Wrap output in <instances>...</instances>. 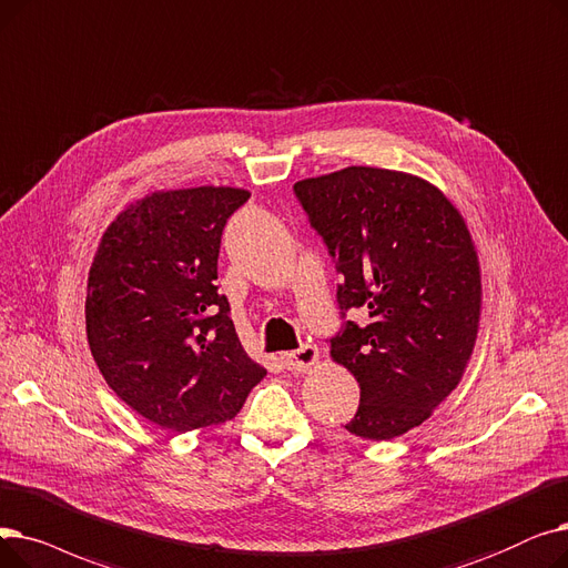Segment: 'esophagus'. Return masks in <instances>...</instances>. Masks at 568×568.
I'll list each match as a JSON object with an SVG mask.
<instances>
[{
	"label": "esophagus",
	"instance_id": "34e87169",
	"mask_svg": "<svg viewBox=\"0 0 568 568\" xmlns=\"http://www.w3.org/2000/svg\"><path fill=\"white\" fill-rule=\"evenodd\" d=\"M316 363H318V348L312 344H303L301 348H295L284 356V367L293 374L310 372Z\"/></svg>",
	"mask_w": 568,
	"mask_h": 568
}]
</instances>
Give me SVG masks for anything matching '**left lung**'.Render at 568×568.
<instances>
[{
	"label": "left lung",
	"mask_w": 568,
	"mask_h": 568,
	"mask_svg": "<svg viewBox=\"0 0 568 568\" xmlns=\"http://www.w3.org/2000/svg\"><path fill=\"white\" fill-rule=\"evenodd\" d=\"M335 258L346 321L331 356L356 376L351 435L386 442L418 427L457 388L480 326V265L467 222L432 182L348 166L293 184Z\"/></svg>",
	"instance_id": "1"
}]
</instances>
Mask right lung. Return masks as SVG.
Segmentation results:
<instances>
[{"label":"right lung","instance_id":"1","mask_svg":"<svg viewBox=\"0 0 568 568\" xmlns=\"http://www.w3.org/2000/svg\"><path fill=\"white\" fill-rule=\"evenodd\" d=\"M247 199L237 186L150 192L97 247L85 301L94 363L124 404L164 429L231 420L267 374L214 284L222 231Z\"/></svg>","mask_w":568,"mask_h":568}]
</instances>
